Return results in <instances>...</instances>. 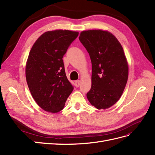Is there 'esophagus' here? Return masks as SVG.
I'll return each mask as SVG.
<instances>
[{
  "mask_svg": "<svg viewBox=\"0 0 155 155\" xmlns=\"http://www.w3.org/2000/svg\"><path fill=\"white\" fill-rule=\"evenodd\" d=\"M74 84H75V86L77 87H78L79 86H80V84H81V81H79V80H78V81H76L74 82Z\"/></svg>",
  "mask_w": 155,
  "mask_h": 155,
  "instance_id": "34e87169",
  "label": "esophagus"
}]
</instances>
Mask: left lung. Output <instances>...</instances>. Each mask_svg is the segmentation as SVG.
Returning a JSON list of instances; mask_svg holds the SVG:
<instances>
[{"mask_svg":"<svg viewBox=\"0 0 155 155\" xmlns=\"http://www.w3.org/2000/svg\"><path fill=\"white\" fill-rule=\"evenodd\" d=\"M79 40L92 61V86L86 96L97 109H107L120 99L128 77L124 50L108 31H82Z\"/></svg>","mask_w":155,"mask_h":155,"instance_id":"8db88e82","label":"left lung"}]
</instances>
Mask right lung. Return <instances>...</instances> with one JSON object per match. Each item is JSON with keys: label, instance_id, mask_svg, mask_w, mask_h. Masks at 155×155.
Masks as SVG:
<instances>
[{"label": "right lung", "instance_id": "obj_1", "mask_svg": "<svg viewBox=\"0 0 155 155\" xmlns=\"http://www.w3.org/2000/svg\"><path fill=\"white\" fill-rule=\"evenodd\" d=\"M78 35V32L68 30L48 31L30 51L25 68L27 85L35 101L46 111L61 110L74 89L62 58Z\"/></svg>", "mask_w": 155, "mask_h": 155}]
</instances>
